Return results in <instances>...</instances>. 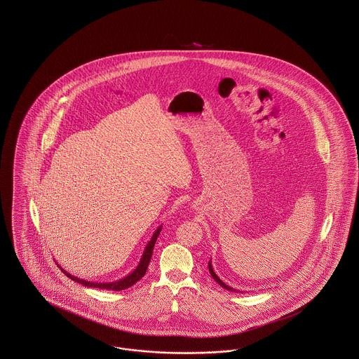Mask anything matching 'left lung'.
<instances>
[{
	"mask_svg": "<svg viewBox=\"0 0 359 359\" xmlns=\"http://www.w3.org/2000/svg\"><path fill=\"white\" fill-rule=\"evenodd\" d=\"M208 271H210V274H211V276H212V278H214V280H215V281H217V283H218V284H219V285H221V287H222V288H224V290H231V292H238V290H234V288H231V287H230V285H227V284H224V283H223L222 280H221V278H219V277H218V276H217V273H215V272H214V269H212V265H211V261H208Z\"/></svg>",
	"mask_w": 359,
	"mask_h": 359,
	"instance_id": "1",
	"label": "left lung"
}]
</instances>
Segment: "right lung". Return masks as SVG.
I'll return each instance as SVG.
<instances>
[{"label":"right lung","instance_id":"add662e5","mask_svg":"<svg viewBox=\"0 0 359 359\" xmlns=\"http://www.w3.org/2000/svg\"><path fill=\"white\" fill-rule=\"evenodd\" d=\"M161 227H163V226H158V227H157V230L154 231L152 238L147 243V246H145V249H144V253H142V256H141V259H140L136 269H135L132 273H129L128 276L122 277V278H118V280L109 281V283L86 281V280H82V278H79V277H75V276H72V274L69 273V272H66L62 266H59V268H60L62 272H65V274H66L67 277H69L71 280H74V281H76V283H79V284H82V285H85V287H88V288H100V290H126V288L135 285L137 281L141 280V278L144 277L145 272H147L148 265H149V261H151V258H152V253H154V243H156L157 237H158V234H160V231H161Z\"/></svg>","mask_w":359,"mask_h":359}]
</instances>
